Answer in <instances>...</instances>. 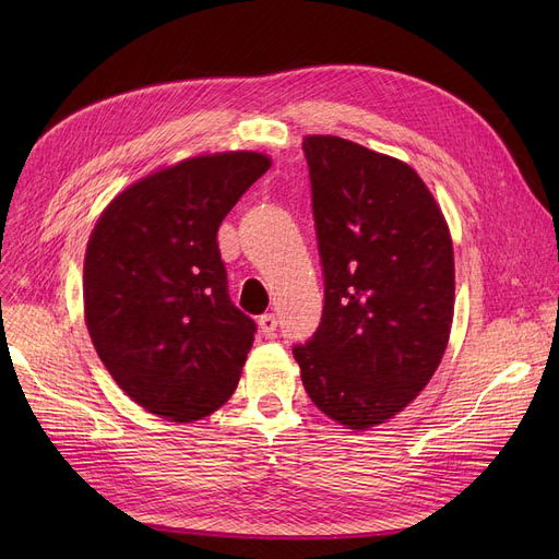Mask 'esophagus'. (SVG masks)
<instances>
[{
  "mask_svg": "<svg viewBox=\"0 0 559 559\" xmlns=\"http://www.w3.org/2000/svg\"><path fill=\"white\" fill-rule=\"evenodd\" d=\"M258 326L264 335H274V331L278 326V319H276L274 312H264V314L258 317Z\"/></svg>",
  "mask_w": 559,
  "mask_h": 559,
  "instance_id": "obj_1",
  "label": "esophagus"
}]
</instances>
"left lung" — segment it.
Here are the masks:
<instances>
[{"label": "left lung", "instance_id": "1", "mask_svg": "<svg viewBox=\"0 0 559 559\" xmlns=\"http://www.w3.org/2000/svg\"><path fill=\"white\" fill-rule=\"evenodd\" d=\"M324 312L292 348L312 403L367 430L415 401L442 362L455 264L447 219L421 176L335 135H308Z\"/></svg>", "mask_w": 559, "mask_h": 559}]
</instances>
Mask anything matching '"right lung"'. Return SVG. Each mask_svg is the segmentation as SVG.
Masks as SVG:
<instances>
[{
  "mask_svg": "<svg viewBox=\"0 0 559 559\" xmlns=\"http://www.w3.org/2000/svg\"><path fill=\"white\" fill-rule=\"evenodd\" d=\"M258 152L181 160L117 194L87 240L85 326L146 413L188 424L238 388L255 321L228 297L217 230L270 169Z\"/></svg>",
  "mask_w": 559,
  "mask_h": 559,
  "instance_id": "1",
  "label": "right lung"
}]
</instances>
